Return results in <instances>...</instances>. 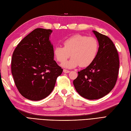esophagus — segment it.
<instances>
[{
    "mask_svg": "<svg viewBox=\"0 0 131 131\" xmlns=\"http://www.w3.org/2000/svg\"><path fill=\"white\" fill-rule=\"evenodd\" d=\"M63 72L64 73H68L70 72V71H68V70H67V69H63Z\"/></svg>",
    "mask_w": 131,
    "mask_h": 131,
    "instance_id": "1",
    "label": "esophagus"
}]
</instances>
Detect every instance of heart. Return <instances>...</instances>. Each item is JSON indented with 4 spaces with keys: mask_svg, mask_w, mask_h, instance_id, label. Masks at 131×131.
Here are the masks:
<instances>
[{
    "mask_svg": "<svg viewBox=\"0 0 131 131\" xmlns=\"http://www.w3.org/2000/svg\"><path fill=\"white\" fill-rule=\"evenodd\" d=\"M63 44L64 46H56L54 48L53 55L60 63L63 62L71 55V59L62 64V66L67 68H75L79 65L81 67L90 66L95 59L99 51L97 40L92 36L74 35L66 39Z\"/></svg>",
    "mask_w": 131,
    "mask_h": 131,
    "instance_id": "obj_1",
    "label": "heart"
}]
</instances>
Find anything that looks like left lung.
Segmentation results:
<instances>
[{"label": "left lung", "instance_id": "left-lung-1", "mask_svg": "<svg viewBox=\"0 0 131 131\" xmlns=\"http://www.w3.org/2000/svg\"><path fill=\"white\" fill-rule=\"evenodd\" d=\"M98 40L99 51L91 64L78 72L73 81L77 92L89 100L99 99L112 91L117 82L119 60L117 49L108 37L92 31Z\"/></svg>", "mask_w": 131, "mask_h": 131}]
</instances>
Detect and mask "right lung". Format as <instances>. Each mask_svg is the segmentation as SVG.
Returning <instances> with one entry per match:
<instances>
[{
  "mask_svg": "<svg viewBox=\"0 0 131 131\" xmlns=\"http://www.w3.org/2000/svg\"><path fill=\"white\" fill-rule=\"evenodd\" d=\"M53 31L38 28L23 39L14 50L11 62L16 86L23 96L38 101L53 91L63 69L54 60L49 40Z\"/></svg>",
  "mask_w": 131,
  "mask_h": 131,
  "instance_id": "add662e5",
  "label": "right lung"
}]
</instances>
